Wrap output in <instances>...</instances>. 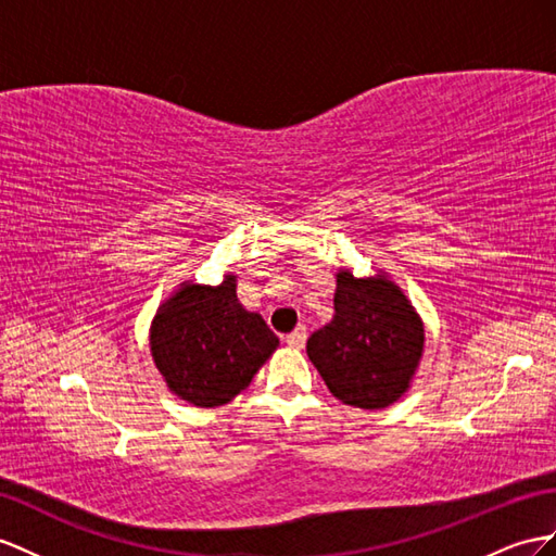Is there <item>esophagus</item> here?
<instances>
[{"instance_id":"34e87169","label":"esophagus","mask_w":556,"mask_h":556,"mask_svg":"<svg viewBox=\"0 0 556 556\" xmlns=\"http://www.w3.org/2000/svg\"><path fill=\"white\" fill-rule=\"evenodd\" d=\"M305 340H307V329H305V326H298V329H295L293 333L287 336V343H289L291 348H295V350L305 348Z\"/></svg>"}]
</instances>
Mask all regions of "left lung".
<instances>
[{"label": "left lung", "mask_w": 556, "mask_h": 556, "mask_svg": "<svg viewBox=\"0 0 556 556\" xmlns=\"http://www.w3.org/2000/svg\"><path fill=\"white\" fill-rule=\"evenodd\" d=\"M333 319L307 338V357L336 400L382 410L408 392L425 352V324L388 273H336Z\"/></svg>", "instance_id": "8db88e82"}]
</instances>
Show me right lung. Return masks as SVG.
I'll return each instance as SVG.
<instances>
[{
	"label": "right lung",
	"instance_id": "1",
	"mask_svg": "<svg viewBox=\"0 0 556 556\" xmlns=\"http://www.w3.org/2000/svg\"><path fill=\"white\" fill-rule=\"evenodd\" d=\"M277 348L265 319L239 303L232 273L218 287L180 281L150 324L156 371L170 394L199 408L232 402Z\"/></svg>",
	"mask_w": 556,
	"mask_h": 556
}]
</instances>
